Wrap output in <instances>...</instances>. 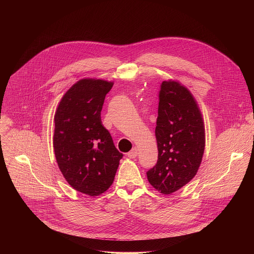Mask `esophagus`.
Returning <instances> with one entry per match:
<instances>
[{
    "label": "esophagus",
    "instance_id": "34e87169",
    "mask_svg": "<svg viewBox=\"0 0 254 254\" xmlns=\"http://www.w3.org/2000/svg\"><path fill=\"white\" fill-rule=\"evenodd\" d=\"M127 155H128V157H130V158H135V157L138 155V149H137L136 147H133V148L127 153Z\"/></svg>",
    "mask_w": 254,
    "mask_h": 254
}]
</instances>
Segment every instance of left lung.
<instances>
[{
	"label": "left lung",
	"instance_id": "obj_1",
	"mask_svg": "<svg viewBox=\"0 0 254 254\" xmlns=\"http://www.w3.org/2000/svg\"><path fill=\"white\" fill-rule=\"evenodd\" d=\"M155 137L158 159L146 172L147 180L156 190L170 194L195 176L205 146L200 109L190 92L177 81L160 85Z\"/></svg>",
	"mask_w": 254,
	"mask_h": 254
}]
</instances>
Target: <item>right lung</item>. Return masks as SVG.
I'll list each match as a JSON object with an SVG mask.
<instances>
[{
  "label": "right lung",
  "instance_id": "obj_1",
  "mask_svg": "<svg viewBox=\"0 0 254 254\" xmlns=\"http://www.w3.org/2000/svg\"><path fill=\"white\" fill-rule=\"evenodd\" d=\"M113 82L82 79L61 100L55 114L54 150L60 170L76 190L90 196L105 192L113 183L119 160L101 111Z\"/></svg>",
  "mask_w": 254,
  "mask_h": 254
}]
</instances>
